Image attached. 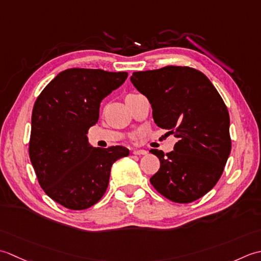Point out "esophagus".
Instances as JSON below:
<instances>
[{"mask_svg":"<svg viewBox=\"0 0 261 261\" xmlns=\"http://www.w3.org/2000/svg\"><path fill=\"white\" fill-rule=\"evenodd\" d=\"M133 154H134V155H146L147 152L145 150H134L133 151Z\"/></svg>","mask_w":261,"mask_h":261,"instance_id":"esophagus-1","label":"esophagus"}]
</instances>
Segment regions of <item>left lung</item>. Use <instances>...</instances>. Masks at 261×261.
<instances>
[{"label": "left lung", "instance_id": "8db88e82", "mask_svg": "<svg viewBox=\"0 0 261 261\" xmlns=\"http://www.w3.org/2000/svg\"><path fill=\"white\" fill-rule=\"evenodd\" d=\"M130 81L150 101L159 127L178 138L172 152H150L160 169L153 187L174 203L203 197L221 178L231 152L230 116L205 74L187 66L134 72Z\"/></svg>", "mask_w": 261, "mask_h": 261}]
</instances>
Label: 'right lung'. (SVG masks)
<instances>
[{
	"instance_id": "1",
	"label": "right lung",
	"mask_w": 261,
	"mask_h": 261,
	"mask_svg": "<svg viewBox=\"0 0 261 261\" xmlns=\"http://www.w3.org/2000/svg\"><path fill=\"white\" fill-rule=\"evenodd\" d=\"M128 76L127 72L68 68L37 98L31 116L29 156L39 185L56 203L86 210L107 190L114 162L124 146L93 147L87 136L99 119L100 103Z\"/></svg>"
}]
</instances>
